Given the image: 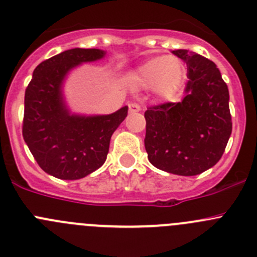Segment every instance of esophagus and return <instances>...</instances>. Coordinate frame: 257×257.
<instances>
[{
  "instance_id": "obj_1",
  "label": "esophagus",
  "mask_w": 257,
  "mask_h": 257,
  "mask_svg": "<svg viewBox=\"0 0 257 257\" xmlns=\"http://www.w3.org/2000/svg\"><path fill=\"white\" fill-rule=\"evenodd\" d=\"M128 107H129V112L141 111V106L138 104H136V102H131V104L128 105Z\"/></svg>"
}]
</instances>
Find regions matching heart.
Returning a JSON list of instances; mask_svg holds the SVG:
<instances>
[{
  "label": "heart",
  "instance_id": "obj_1",
  "mask_svg": "<svg viewBox=\"0 0 257 257\" xmlns=\"http://www.w3.org/2000/svg\"><path fill=\"white\" fill-rule=\"evenodd\" d=\"M186 68L183 61L174 56L155 57L141 64L132 73V80L143 88L152 87L164 100L174 99L183 86Z\"/></svg>",
  "mask_w": 257,
  "mask_h": 257
}]
</instances>
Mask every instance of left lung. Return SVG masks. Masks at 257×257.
<instances>
[{"instance_id": "obj_1", "label": "left lung", "mask_w": 257, "mask_h": 257, "mask_svg": "<svg viewBox=\"0 0 257 257\" xmlns=\"http://www.w3.org/2000/svg\"><path fill=\"white\" fill-rule=\"evenodd\" d=\"M172 53L188 66L185 97L148 107L145 147L157 169L194 176L214 166L226 150L232 133L229 92L214 62L186 49Z\"/></svg>"}]
</instances>
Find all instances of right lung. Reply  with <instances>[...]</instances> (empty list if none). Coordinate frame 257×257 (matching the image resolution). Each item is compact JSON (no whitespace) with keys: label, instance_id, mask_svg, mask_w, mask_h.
I'll return each mask as SVG.
<instances>
[{"label":"right lung","instance_id":"add662e5","mask_svg":"<svg viewBox=\"0 0 257 257\" xmlns=\"http://www.w3.org/2000/svg\"><path fill=\"white\" fill-rule=\"evenodd\" d=\"M104 56V50L82 48L59 53L34 69L26 87L24 141L42 170L57 179H82L101 167L112 133L128 115V106L110 115H71L64 104L66 74Z\"/></svg>","mask_w":257,"mask_h":257}]
</instances>
